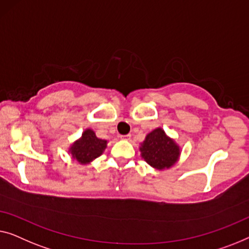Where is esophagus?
I'll return each instance as SVG.
<instances>
[{
  "mask_svg": "<svg viewBox=\"0 0 249 249\" xmlns=\"http://www.w3.org/2000/svg\"><path fill=\"white\" fill-rule=\"evenodd\" d=\"M121 139H123V140H131V134H126V135H121Z\"/></svg>",
  "mask_w": 249,
  "mask_h": 249,
  "instance_id": "obj_1",
  "label": "esophagus"
}]
</instances>
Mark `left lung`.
<instances>
[{"label":"left lung","instance_id":"1","mask_svg":"<svg viewBox=\"0 0 249 249\" xmlns=\"http://www.w3.org/2000/svg\"><path fill=\"white\" fill-rule=\"evenodd\" d=\"M140 150L142 158L159 170L174 166L180 153L179 146L168 138L162 128H156L149 133Z\"/></svg>","mask_w":249,"mask_h":249}]
</instances>
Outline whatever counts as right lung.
<instances>
[{
    "label": "right lung",
    "mask_w": 249,
    "mask_h": 249,
    "mask_svg": "<svg viewBox=\"0 0 249 249\" xmlns=\"http://www.w3.org/2000/svg\"><path fill=\"white\" fill-rule=\"evenodd\" d=\"M106 140L98 139L92 129H86L82 138L74 142V144L70 148V152L73 159L81 164H87L98 158L106 149Z\"/></svg>",
    "instance_id": "1"
}]
</instances>
